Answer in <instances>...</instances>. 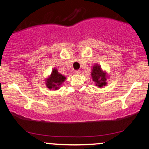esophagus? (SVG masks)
<instances>
[{"label": "esophagus", "instance_id": "obj_1", "mask_svg": "<svg viewBox=\"0 0 149 149\" xmlns=\"http://www.w3.org/2000/svg\"><path fill=\"white\" fill-rule=\"evenodd\" d=\"M80 70H76V71H75V73H76V74H80Z\"/></svg>", "mask_w": 149, "mask_h": 149}]
</instances>
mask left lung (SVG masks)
<instances>
[{
	"mask_svg": "<svg viewBox=\"0 0 149 149\" xmlns=\"http://www.w3.org/2000/svg\"><path fill=\"white\" fill-rule=\"evenodd\" d=\"M91 75L92 80L99 88H102L107 85V80L108 78L107 73L102 71L100 65L96 64L93 66Z\"/></svg>",
	"mask_w": 149,
	"mask_h": 149,
	"instance_id": "1",
	"label": "left lung"
}]
</instances>
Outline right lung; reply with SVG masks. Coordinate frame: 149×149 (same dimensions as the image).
Here are the masks:
<instances>
[{"instance_id": "1", "label": "right lung", "mask_w": 149, "mask_h": 149, "mask_svg": "<svg viewBox=\"0 0 149 149\" xmlns=\"http://www.w3.org/2000/svg\"><path fill=\"white\" fill-rule=\"evenodd\" d=\"M66 79V77L58 72L56 69L52 70V73L45 80L47 88L49 90H57Z\"/></svg>"}]
</instances>
